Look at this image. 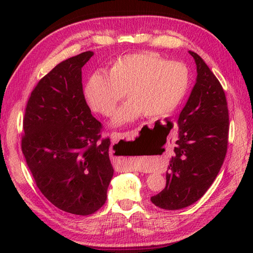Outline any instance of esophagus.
<instances>
[{
    "instance_id": "obj_1",
    "label": "esophagus",
    "mask_w": 253,
    "mask_h": 253,
    "mask_svg": "<svg viewBox=\"0 0 253 253\" xmlns=\"http://www.w3.org/2000/svg\"><path fill=\"white\" fill-rule=\"evenodd\" d=\"M133 131H128V132H112L111 133V139L112 142H117L122 140V139H130L133 137ZM126 168L130 170H137L139 169V168L137 166L136 161L133 159H130V161H128L126 164Z\"/></svg>"
}]
</instances>
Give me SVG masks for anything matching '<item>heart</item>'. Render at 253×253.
Segmentation results:
<instances>
[{"mask_svg":"<svg viewBox=\"0 0 253 253\" xmlns=\"http://www.w3.org/2000/svg\"><path fill=\"white\" fill-rule=\"evenodd\" d=\"M189 83V71L184 63L165 61L155 53L144 52L117 58L109 76L91 75L84 93L92 110L111 116L127 91L130 99L114 117L115 125H122L142 113L148 117L169 114L185 98Z\"/></svg>","mask_w":253,"mask_h":253,"instance_id":"b5f03b06","label":"heart"}]
</instances>
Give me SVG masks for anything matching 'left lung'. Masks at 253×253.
Returning <instances> with one entry per match:
<instances>
[{
  "mask_svg": "<svg viewBox=\"0 0 253 253\" xmlns=\"http://www.w3.org/2000/svg\"><path fill=\"white\" fill-rule=\"evenodd\" d=\"M197 80L178 121V140L169 161L166 186L151 201L180 210L198 201L213 184L227 152L229 117L222 84L197 53Z\"/></svg>",
  "mask_w": 253,
  "mask_h": 253,
  "instance_id": "8db88e82",
  "label": "left lung"
}]
</instances>
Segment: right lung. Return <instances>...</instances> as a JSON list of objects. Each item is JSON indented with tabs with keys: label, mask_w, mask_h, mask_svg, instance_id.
I'll list each match as a JSON object with an SVG mask.
<instances>
[{
	"label": "right lung",
	"mask_w": 253,
	"mask_h": 253,
	"mask_svg": "<svg viewBox=\"0 0 253 253\" xmlns=\"http://www.w3.org/2000/svg\"><path fill=\"white\" fill-rule=\"evenodd\" d=\"M93 52L69 57L32 90L21 150L37 187L62 211L90 215L106 201L113 177L110 138L85 102L82 68Z\"/></svg>",
	"instance_id": "right-lung-1"
}]
</instances>
